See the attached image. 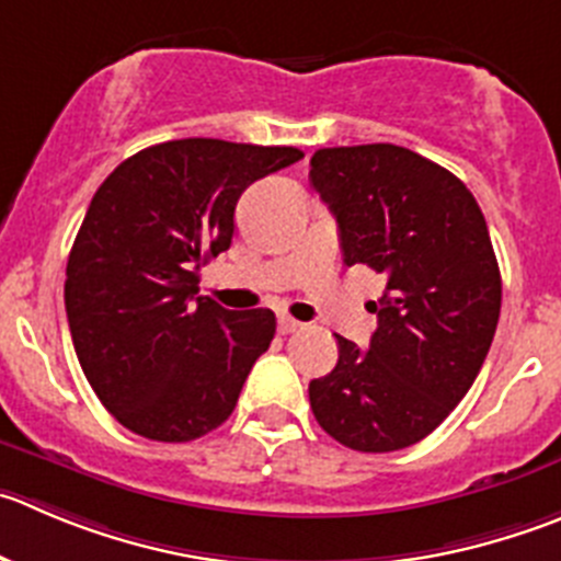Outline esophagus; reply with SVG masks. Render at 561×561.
Masks as SVG:
<instances>
[{
  "mask_svg": "<svg viewBox=\"0 0 561 561\" xmlns=\"http://www.w3.org/2000/svg\"><path fill=\"white\" fill-rule=\"evenodd\" d=\"M302 324L297 322V319H291V317H277V333H284V335H289V333H297V330H300Z\"/></svg>",
  "mask_w": 561,
  "mask_h": 561,
  "instance_id": "1",
  "label": "esophagus"
}]
</instances>
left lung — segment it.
<instances>
[{
  "label": "left lung",
  "mask_w": 561,
  "mask_h": 561,
  "mask_svg": "<svg viewBox=\"0 0 561 561\" xmlns=\"http://www.w3.org/2000/svg\"><path fill=\"white\" fill-rule=\"evenodd\" d=\"M311 184L339 222L344 264L386 275L369 350L339 339L311 380L319 426L355 451L419 444L460 404L493 344L501 272L468 186L410 148H319Z\"/></svg>",
  "instance_id": "8db88e82"
}]
</instances>
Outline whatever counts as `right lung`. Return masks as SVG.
<instances>
[{"label": "right lung", "mask_w": 561, "mask_h": 561, "mask_svg": "<svg viewBox=\"0 0 561 561\" xmlns=\"http://www.w3.org/2000/svg\"><path fill=\"white\" fill-rule=\"evenodd\" d=\"M297 159L291 146L186 137L135 153L95 190L66 313L84 377L126 430L184 444L233 413L275 313L197 297V270L231 248L242 192Z\"/></svg>", "instance_id": "add662e5"}]
</instances>
